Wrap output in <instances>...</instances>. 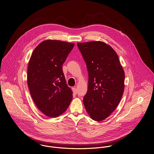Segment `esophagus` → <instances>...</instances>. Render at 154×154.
Listing matches in <instances>:
<instances>
[{
  "instance_id": "34e87169",
  "label": "esophagus",
  "mask_w": 154,
  "mask_h": 154,
  "mask_svg": "<svg viewBox=\"0 0 154 154\" xmlns=\"http://www.w3.org/2000/svg\"><path fill=\"white\" fill-rule=\"evenodd\" d=\"M72 91H73V93L76 95L77 94V89L76 88H72Z\"/></svg>"
}]
</instances>
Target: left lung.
<instances>
[{
    "mask_svg": "<svg viewBox=\"0 0 154 154\" xmlns=\"http://www.w3.org/2000/svg\"><path fill=\"white\" fill-rule=\"evenodd\" d=\"M88 72V91L84 97L94 120L107 118L119 105L124 91L125 72L112 48L102 42L77 43Z\"/></svg>",
    "mask_w": 154,
    "mask_h": 154,
    "instance_id": "obj_1",
    "label": "left lung"
}]
</instances>
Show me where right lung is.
<instances>
[{"mask_svg":"<svg viewBox=\"0 0 154 154\" xmlns=\"http://www.w3.org/2000/svg\"><path fill=\"white\" fill-rule=\"evenodd\" d=\"M75 45L58 40H46L39 44L31 56L27 82L37 108L50 117L64 112L73 98L66 84L62 65Z\"/></svg>","mask_w":154,"mask_h":154,"instance_id":"add662e5","label":"right lung"}]
</instances>
